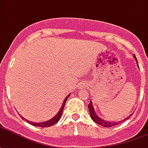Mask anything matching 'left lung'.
Returning a JSON list of instances; mask_svg holds the SVG:
<instances>
[{
  "label": "left lung",
  "instance_id": "8db88e82",
  "mask_svg": "<svg viewBox=\"0 0 148 148\" xmlns=\"http://www.w3.org/2000/svg\"><path fill=\"white\" fill-rule=\"evenodd\" d=\"M134 58H135L136 61V63H137V60H136V56H134ZM137 65H138V63H137ZM88 110H89V114H90V116H91V119H92L96 123H97L98 125H102V126L103 127H112L114 125H118L119 123L121 122V121H125L126 119H130V117L131 115H130L128 118L126 119H125L124 120H122V121H107V120H104V119H101V118H99V116L97 115L95 112V110H94V108H93V105H92V102L90 100V103L88 105Z\"/></svg>",
  "mask_w": 148,
  "mask_h": 148
}]
</instances>
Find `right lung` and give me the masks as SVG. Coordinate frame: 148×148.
Wrapping results in <instances>:
<instances>
[{"label":"right lung","mask_w":148,"mask_h":148,"mask_svg":"<svg viewBox=\"0 0 148 148\" xmlns=\"http://www.w3.org/2000/svg\"><path fill=\"white\" fill-rule=\"evenodd\" d=\"M70 95L71 94H69L68 96L66 97L65 99H64V100H63V105L61 106V108H60V111L58 112L56 115L52 118V119H51L50 120H49V121H43V122H33V121H28V120H27L26 119H24V118H23L22 117V119H23V120H25V121H27L28 123H29V124H31L32 125H34V126H38V127H43V128H45V127H49V126H51V125H55L56 122H57L60 119V118H61V115H62V113H63V108H64V106H65V103L66 102V99H67V98H68L69 96H70Z\"/></svg>","instance_id":"right-lung-1"}]
</instances>
